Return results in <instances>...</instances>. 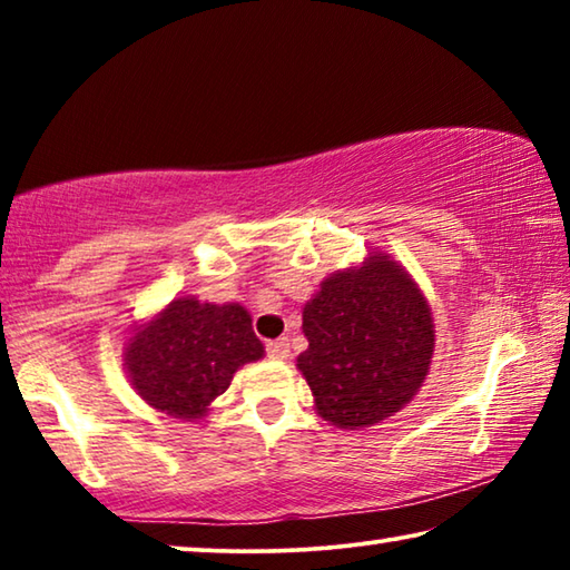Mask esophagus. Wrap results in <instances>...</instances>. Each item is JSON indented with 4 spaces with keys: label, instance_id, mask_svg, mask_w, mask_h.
I'll return each mask as SVG.
<instances>
[{
    "label": "esophagus",
    "instance_id": "34e87169",
    "mask_svg": "<svg viewBox=\"0 0 570 570\" xmlns=\"http://www.w3.org/2000/svg\"><path fill=\"white\" fill-rule=\"evenodd\" d=\"M266 354L272 356V360H286L288 356V342L286 340H274L266 344Z\"/></svg>",
    "mask_w": 570,
    "mask_h": 570
}]
</instances>
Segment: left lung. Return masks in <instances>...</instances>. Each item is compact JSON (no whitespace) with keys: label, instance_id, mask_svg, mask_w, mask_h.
Returning a JSON list of instances; mask_svg holds the SVG:
<instances>
[{"label":"left lung","instance_id":"left-lung-1","mask_svg":"<svg viewBox=\"0 0 570 570\" xmlns=\"http://www.w3.org/2000/svg\"><path fill=\"white\" fill-rule=\"evenodd\" d=\"M308 350L298 370L316 412L336 428L360 430L390 417L422 387L435 330L412 278L387 256L334 274L304 306Z\"/></svg>","mask_w":570,"mask_h":570}]
</instances>
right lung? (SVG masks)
<instances>
[{"label": "right lung", "mask_w": 570, "mask_h": 570, "mask_svg": "<svg viewBox=\"0 0 570 570\" xmlns=\"http://www.w3.org/2000/svg\"><path fill=\"white\" fill-rule=\"evenodd\" d=\"M264 356V344L250 330V316L238 304L170 302L166 312L130 336L128 364L135 392L173 417L196 420L228 390L240 364Z\"/></svg>", "instance_id": "obj_1"}]
</instances>
